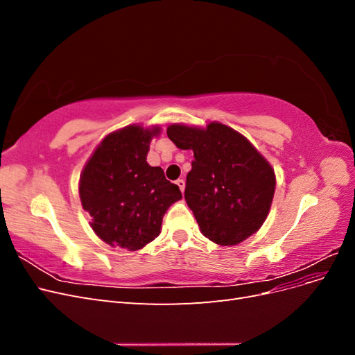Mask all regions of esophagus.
Returning <instances> with one entry per match:
<instances>
[{"label": "esophagus", "instance_id": "34e87169", "mask_svg": "<svg viewBox=\"0 0 355 355\" xmlns=\"http://www.w3.org/2000/svg\"><path fill=\"white\" fill-rule=\"evenodd\" d=\"M176 185L179 187V189H180L182 192H184V189H185V180H184V179H178V180H176Z\"/></svg>", "mask_w": 355, "mask_h": 355}]
</instances>
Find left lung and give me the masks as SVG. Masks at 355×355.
<instances>
[{"label": "left lung", "mask_w": 355, "mask_h": 355, "mask_svg": "<svg viewBox=\"0 0 355 355\" xmlns=\"http://www.w3.org/2000/svg\"><path fill=\"white\" fill-rule=\"evenodd\" d=\"M167 136L192 149L185 200L201 232L220 245H235L262 227L270 211L275 176L244 136L220 123L207 128L173 124Z\"/></svg>", "instance_id": "left-lung-1"}]
</instances>
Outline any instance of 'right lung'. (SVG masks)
<instances>
[{
	"label": "right lung",
	"mask_w": 355,
	"mask_h": 355,
	"mask_svg": "<svg viewBox=\"0 0 355 355\" xmlns=\"http://www.w3.org/2000/svg\"><path fill=\"white\" fill-rule=\"evenodd\" d=\"M158 133L159 128L144 130L141 125L111 133L83 170V209L90 213L92 228L105 243L142 249L158 237L164 213L182 198L163 168L146 163L149 144Z\"/></svg>",
	"instance_id": "add662e5"
}]
</instances>
